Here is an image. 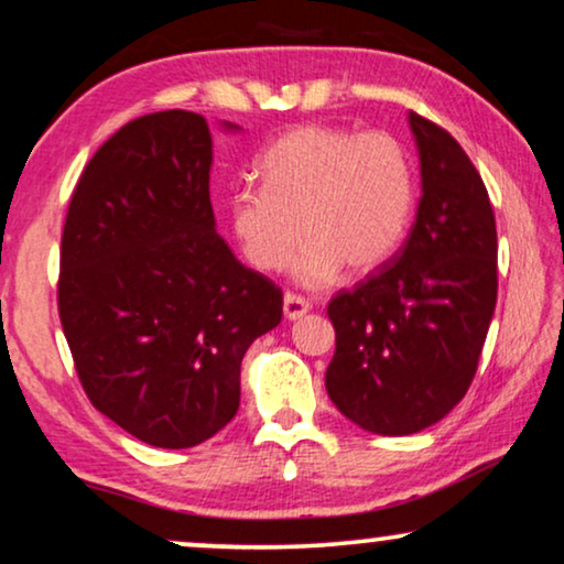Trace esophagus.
Returning a JSON list of instances; mask_svg holds the SVG:
<instances>
[{"label":"esophagus","instance_id":"34e87169","mask_svg":"<svg viewBox=\"0 0 564 564\" xmlns=\"http://www.w3.org/2000/svg\"><path fill=\"white\" fill-rule=\"evenodd\" d=\"M282 311H284V318L288 321H297V318H303L305 313L311 311V303L305 297H300V295H284V303H282Z\"/></svg>","mask_w":564,"mask_h":564}]
</instances>
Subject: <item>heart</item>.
I'll return each mask as SVG.
<instances>
[{
	"mask_svg": "<svg viewBox=\"0 0 564 564\" xmlns=\"http://www.w3.org/2000/svg\"><path fill=\"white\" fill-rule=\"evenodd\" d=\"M261 188L230 196L240 251L259 272H282L308 238L295 280L318 290L376 272L399 251L414 212V165L386 131L297 127L259 160Z\"/></svg>",
	"mask_w": 564,
	"mask_h": 564,
	"instance_id": "obj_1",
	"label": "heart"
}]
</instances>
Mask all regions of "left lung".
I'll list each match as a JSON object with an SVG mask.
<instances>
[{
    "label": "left lung",
    "mask_w": 564,
    "mask_h": 564,
    "mask_svg": "<svg viewBox=\"0 0 564 564\" xmlns=\"http://www.w3.org/2000/svg\"><path fill=\"white\" fill-rule=\"evenodd\" d=\"M422 196L406 243L328 303L334 406L376 435L441 422L469 389L497 303V230L477 167L448 131L409 113Z\"/></svg>",
    "instance_id": "left-lung-1"
}]
</instances>
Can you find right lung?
Listing matches in <instances>:
<instances>
[{
    "label": "right lung",
    "mask_w": 564,
    "mask_h": 564,
    "mask_svg": "<svg viewBox=\"0 0 564 564\" xmlns=\"http://www.w3.org/2000/svg\"><path fill=\"white\" fill-rule=\"evenodd\" d=\"M209 171L204 116L129 121L87 163L62 236L58 313L77 376L98 412L155 448L228 425L246 349L282 321V290L217 232Z\"/></svg>",
    "instance_id": "add662e5"
}]
</instances>
